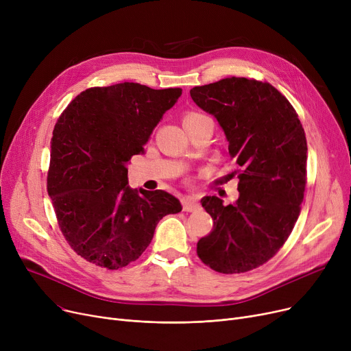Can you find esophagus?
I'll use <instances>...</instances> for the list:
<instances>
[{
	"instance_id": "1",
	"label": "esophagus",
	"mask_w": 351,
	"mask_h": 351,
	"mask_svg": "<svg viewBox=\"0 0 351 351\" xmlns=\"http://www.w3.org/2000/svg\"><path fill=\"white\" fill-rule=\"evenodd\" d=\"M182 206H183V210L186 212H193V210H197L200 206H199V202L193 197H185L182 200Z\"/></svg>"
}]
</instances>
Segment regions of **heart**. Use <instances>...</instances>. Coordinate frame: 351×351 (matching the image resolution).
<instances>
[{"instance_id":"obj_1","label":"heart","mask_w":351,"mask_h":351,"mask_svg":"<svg viewBox=\"0 0 351 351\" xmlns=\"http://www.w3.org/2000/svg\"><path fill=\"white\" fill-rule=\"evenodd\" d=\"M200 119H208V117L202 115V114H197V112H188L183 115V126H186L192 122H196V121H200Z\"/></svg>"}]
</instances>
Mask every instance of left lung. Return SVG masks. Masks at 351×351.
<instances>
[{
    "label": "left lung",
    "instance_id": "8db88e82",
    "mask_svg": "<svg viewBox=\"0 0 351 351\" xmlns=\"http://www.w3.org/2000/svg\"><path fill=\"white\" fill-rule=\"evenodd\" d=\"M191 97L223 129L239 178L233 205L217 196L200 200L213 229L197 242V256L219 273H245L271 259L298 222L306 188L304 129L267 82L232 77L195 86Z\"/></svg>",
    "mask_w": 351,
    "mask_h": 351
}]
</instances>
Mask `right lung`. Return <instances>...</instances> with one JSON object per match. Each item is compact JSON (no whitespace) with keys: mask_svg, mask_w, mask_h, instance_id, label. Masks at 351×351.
<instances>
[{"mask_svg":"<svg viewBox=\"0 0 351 351\" xmlns=\"http://www.w3.org/2000/svg\"><path fill=\"white\" fill-rule=\"evenodd\" d=\"M180 95L135 82L89 88L55 125L47 189L62 234L85 261L125 267L149 246L159 220L182 210L168 192L132 189L126 168Z\"/></svg>","mask_w":351,"mask_h":351,"instance_id":"obj_1","label":"right lung"}]
</instances>
